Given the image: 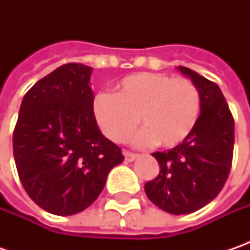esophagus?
I'll return each instance as SVG.
<instances>
[{
	"instance_id": "obj_1",
	"label": "esophagus",
	"mask_w": 250,
	"mask_h": 250,
	"mask_svg": "<svg viewBox=\"0 0 250 250\" xmlns=\"http://www.w3.org/2000/svg\"><path fill=\"white\" fill-rule=\"evenodd\" d=\"M124 156H125V160H126V161H133L135 159H138V156H139V154L125 150V151H124Z\"/></svg>"
}]
</instances>
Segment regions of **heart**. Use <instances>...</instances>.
I'll use <instances>...</instances> for the list:
<instances>
[{
    "label": "heart",
    "instance_id": "heart-1",
    "mask_svg": "<svg viewBox=\"0 0 250 250\" xmlns=\"http://www.w3.org/2000/svg\"><path fill=\"white\" fill-rule=\"evenodd\" d=\"M202 108L197 86L188 78L142 72L124 78L115 94L101 91L93 99V114L103 133L125 142L139 124L140 145L156 143L171 149L181 145L196 126Z\"/></svg>",
    "mask_w": 250,
    "mask_h": 250
}]
</instances>
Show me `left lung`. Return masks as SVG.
Returning <instances> with one entry per match:
<instances>
[{"instance_id": "left-lung-1", "label": "left lung", "mask_w": 250, "mask_h": 250, "mask_svg": "<svg viewBox=\"0 0 250 250\" xmlns=\"http://www.w3.org/2000/svg\"><path fill=\"white\" fill-rule=\"evenodd\" d=\"M178 69L200 91V115L181 145L153 153L160 172L146 182L145 192L161 210L188 214L210 203L226 184L234 154V117L216 83L185 66Z\"/></svg>"}]
</instances>
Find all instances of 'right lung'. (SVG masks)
Instances as JSON below:
<instances>
[{"mask_svg":"<svg viewBox=\"0 0 250 250\" xmlns=\"http://www.w3.org/2000/svg\"><path fill=\"white\" fill-rule=\"evenodd\" d=\"M90 66L65 63L24 94L14 130L19 179L37 206L72 216L90 206L111 168L124 161L121 147L97 126Z\"/></svg>","mask_w":250,"mask_h":250,"instance_id":"obj_1","label":"right lung"}]
</instances>
